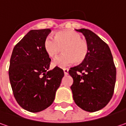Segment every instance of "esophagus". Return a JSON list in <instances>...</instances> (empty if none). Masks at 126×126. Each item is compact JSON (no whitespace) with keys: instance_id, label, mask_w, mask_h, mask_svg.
I'll list each match as a JSON object with an SVG mask.
<instances>
[{"instance_id":"1","label":"esophagus","mask_w":126,"mask_h":126,"mask_svg":"<svg viewBox=\"0 0 126 126\" xmlns=\"http://www.w3.org/2000/svg\"><path fill=\"white\" fill-rule=\"evenodd\" d=\"M63 72L65 75H68V68H63Z\"/></svg>"}]
</instances>
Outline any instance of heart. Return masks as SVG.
Instances as JSON below:
<instances>
[{
	"label": "heart",
	"mask_w": 126,
	"mask_h": 126,
	"mask_svg": "<svg viewBox=\"0 0 126 126\" xmlns=\"http://www.w3.org/2000/svg\"><path fill=\"white\" fill-rule=\"evenodd\" d=\"M44 47L47 55L56 58L61 52L63 56L56 59L53 65L59 68H65L76 62L82 63L89 53V44L82 38V35L73 30H63L54 34L53 39L47 38Z\"/></svg>",
	"instance_id": "obj_1"
}]
</instances>
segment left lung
Listing matches in <instances>:
<instances>
[{"label":"left lung","instance_id":"obj_1","mask_svg":"<svg viewBox=\"0 0 126 126\" xmlns=\"http://www.w3.org/2000/svg\"><path fill=\"white\" fill-rule=\"evenodd\" d=\"M75 30L85 36L90 50L82 63L69 70L73 79L70 88L75 104L86 111L94 112L112 98L116 68L107 43L89 30Z\"/></svg>","mask_w":126,"mask_h":126}]
</instances>
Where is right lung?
Returning a JSON list of instances; mask_svg holds the SVG:
<instances>
[{"instance_id": "add662e5", "label": "right lung", "mask_w": 126, "mask_h": 126, "mask_svg": "<svg viewBox=\"0 0 126 126\" xmlns=\"http://www.w3.org/2000/svg\"><path fill=\"white\" fill-rule=\"evenodd\" d=\"M50 29L30 31L15 46L9 66V79L14 97L20 107L32 113L51 106L64 72L49 70L51 58L44 43Z\"/></svg>"}]
</instances>
